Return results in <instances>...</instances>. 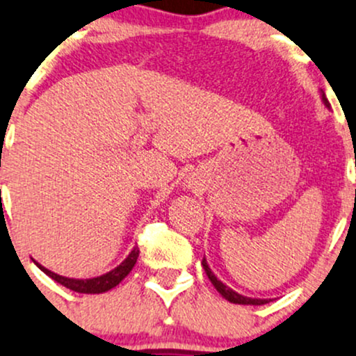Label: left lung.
<instances>
[{"instance_id":"1","label":"left lung","mask_w":356,"mask_h":356,"mask_svg":"<svg viewBox=\"0 0 356 356\" xmlns=\"http://www.w3.org/2000/svg\"><path fill=\"white\" fill-rule=\"evenodd\" d=\"M323 100L324 104L329 107V102L326 99V95L323 93ZM201 264H203V269L204 273H207V276L209 278V282L213 283V286L218 290V293H222V297H225L228 302H232V304H242V305H264L268 304V300H259V298H249V297H244V295H238L237 291H234L232 288H228L227 285H223L222 282H220L218 278H216L215 275L211 273V269H209L207 259L203 257V261H201Z\"/></svg>"}]
</instances>
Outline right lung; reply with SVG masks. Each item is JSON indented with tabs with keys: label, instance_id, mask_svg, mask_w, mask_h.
Listing matches in <instances>:
<instances>
[{
	"label": "right lung",
	"instance_id": "add662e5",
	"mask_svg": "<svg viewBox=\"0 0 356 356\" xmlns=\"http://www.w3.org/2000/svg\"><path fill=\"white\" fill-rule=\"evenodd\" d=\"M138 256H140V250L134 247V249L131 250L129 256L126 257V259L122 261V263L119 264L118 268H114L112 271L107 273V275L97 276V278H90V280L65 278V276H59V275H56V273L49 271V269L40 266L39 263H35V264L40 269H42V271L46 273L47 276H51L54 282H58L59 285L70 288V290L78 291V293H104V291H107V290H111V288L118 286L119 283H121L122 280H124L126 276L129 275V271L134 268V264H136Z\"/></svg>",
	"mask_w": 356,
	"mask_h": 356
}]
</instances>
